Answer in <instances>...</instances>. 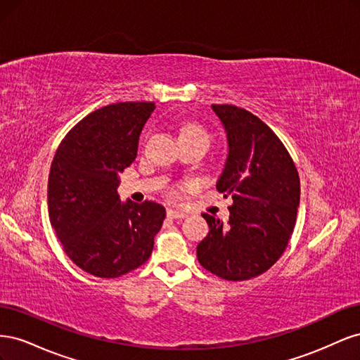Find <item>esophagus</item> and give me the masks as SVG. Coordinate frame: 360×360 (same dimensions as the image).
<instances>
[{
    "label": "esophagus",
    "instance_id": "esophagus-1",
    "mask_svg": "<svg viewBox=\"0 0 360 360\" xmlns=\"http://www.w3.org/2000/svg\"><path fill=\"white\" fill-rule=\"evenodd\" d=\"M167 214H168V217H171V219H184V217L188 216V214L184 213V212H180V210H172V209H169V210L167 212Z\"/></svg>",
    "mask_w": 360,
    "mask_h": 360
}]
</instances>
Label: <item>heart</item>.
<instances>
[{
    "label": "heart",
    "mask_w": 360,
    "mask_h": 360,
    "mask_svg": "<svg viewBox=\"0 0 360 360\" xmlns=\"http://www.w3.org/2000/svg\"><path fill=\"white\" fill-rule=\"evenodd\" d=\"M186 135H200V136H204V138L209 139V135H207L205 130L201 126H198V124H186V126H183L181 130H180V136H186ZM172 195H176V191L172 192Z\"/></svg>",
    "instance_id": "obj_1"
}]
</instances>
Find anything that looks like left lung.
<instances>
[{
    "mask_svg": "<svg viewBox=\"0 0 360 360\" xmlns=\"http://www.w3.org/2000/svg\"><path fill=\"white\" fill-rule=\"evenodd\" d=\"M228 139L216 189L233 198L230 221L204 213L210 231L197 246L200 264L226 281H248L274 266L290 242L300 201V180L285 146L243 108L212 105Z\"/></svg>",
    "mask_w": 360,
    "mask_h": 360,
    "instance_id": "left-lung-1",
    "label": "left lung"
}]
</instances>
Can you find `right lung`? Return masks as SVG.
<instances>
[{"label": "right lung", "mask_w": 360, "mask_h": 360, "mask_svg": "<svg viewBox=\"0 0 360 360\" xmlns=\"http://www.w3.org/2000/svg\"><path fill=\"white\" fill-rule=\"evenodd\" d=\"M153 102H118L69 130L48 181L49 221L64 252L86 274L118 278L143 266L165 219L158 202L120 201L118 174L136 158Z\"/></svg>", "instance_id": "1"}]
</instances>
